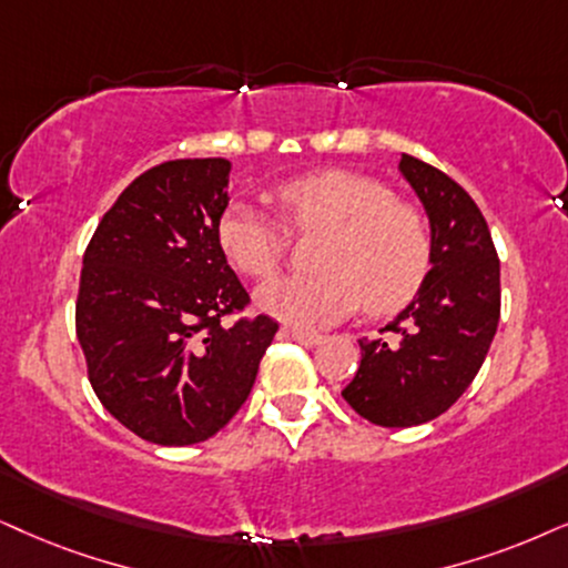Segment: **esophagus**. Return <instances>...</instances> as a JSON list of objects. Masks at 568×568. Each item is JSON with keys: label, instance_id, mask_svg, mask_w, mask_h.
<instances>
[{"label": "esophagus", "instance_id": "obj_1", "mask_svg": "<svg viewBox=\"0 0 568 568\" xmlns=\"http://www.w3.org/2000/svg\"><path fill=\"white\" fill-rule=\"evenodd\" d=\"M280 333H283L285 337H291V341H296V343H301V346H317V343L322 341V335H317V333H308V329H298V327H283L280 329Z\"/></svg>", "mask_w": 568, "mask_h": 568}]
</instances>
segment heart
<instances>
[{
	"instance_id": "1",
	"label": "heart",
	"mask_w": 568,
	"mask_h": 568,
	"mask_svg": "<svg viewBox=\"0 0 568 568\" xmlns=\"http://www.w3.org/2000/svg\"><path fill=\"white\" fill-rule=\"evenodd\" d=\"M277 196L298 233L325 235L314 251L320 270L272 280L260 291L270 314L301 327L346 317L362 301L369 314H393L425 285L433 267L425 214L383 181L322 170L283 183ZM217 239L227 260L256 280L275 275L291 251L288 225L248 201H233L220 214Z\"/></svg>"
}]
</instances>
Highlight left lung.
Masks as SVG:
<instances>
[{
    "mask_svg": "<svg viewBox=\"0 0 568 568\" xmlns=\"http://www.w3.org/2000/svg\"><path fill=\"white\" fill-rule=\"evenodd\" d=\"M400 172L433 227V270L416 298L379 333L362 337V364L343 387L358 416L379 427L425 425L477 377L500 320V260L475 199L433 164L400 156Z\"/></svg>",
    "mask_w": 568,
    "mask_h": 568,
    "instance_id": "obj_1",
    "label": "left lung"
}]
</instances>
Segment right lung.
<instances>
[{
    "mask_svg": "<svg viewBox=\"0 0 568 568\" xmlns=\"http://www.w3.org/2000/svg\"><path fill=\"white\" fill-rule=\"evenodd\" d=\"M227 172L222 156L141 172L83 254L75 333L89 383L120 425L156 445L217 435L277 333L267 314L246 317L251 298L220 246Z\"/></svg>",
    "mask_w": 568,
    "mask_h": 568,
    "instance_id": "add662e5",
    "label": "right lung"
}]
</instances>
